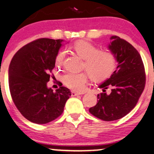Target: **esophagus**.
<instances>
[{"instance_id": "1", "label": "esophagus", "mask_w": 154, "mask_h": 154, "mask_svg": "<svg viewBox=\"0 0 154 154\" xmlns=\"http://www.w3.org/2000/svg\"><path fill=\"white\" fill-rule=\"evenodd\" d=\"M72 96H76V95H81L82 94V93H77V92H75V91H72Z\"/></svg>"}]
</instances>
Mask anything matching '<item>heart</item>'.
Segmentation results:
<instances>
[{
    "label": "heart",
    "instance_id": "heart-1",
    "mask_svg": "<svg viewBox=\"0 0 154 154\" xmlns=\"http://www.w3.org/2000/svg\"><path fill=\"white\" fill-rule=\"evenodd\" d=\"M73 48L77 54L85 59L84 68L92 79L103 81L114 73L117 66V59L112 51H100L99 48L85 40H79L74 44ZM65 53L60 51L56 56V63L62 64ZM89 76L86 72H67L62 76V82L72 91L82 92L86 88Z\"/></svg>",
    "mask_w": 154,
    "mask_h": 154
}]
</instances>
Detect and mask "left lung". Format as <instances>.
<instances>
[{"label":"left lung","instance_id":"left-lung-1","mask_svg":"<svg viewBox=\"0 0 154 154\" xmlns=\"http://www.w3.org/2000/svg\"><path fill=\"white\" fill-rule=\"evenodd\" d=\"M109 49L116 55L118 66L111 76L100 85L103 93L98 103L90 108L91 114L103 121L121 119L134 109L146 85V73L141 56L130 43L119 37L111 36ZM112 88L110 94L105 93Z\"/></svg>","mask_w":154,"mask_h":154}]
</instances>
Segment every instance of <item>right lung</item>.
<instances>
[{
    "label": "right lung",
    "instance_id": "obj_1",
    "mask_svg": "<svg viewBox=\"0 0 154 154\" xmlns=\"http://www.w3.org/2000/svg\"><path fill=\"white\" fill-rule=\"evenodd\" d=\"M62 42L38 39L19 49L10 63L12 100L22 116L33 123L46 124L59 117L71 96L67 88L61 86L54 92L47 87Z\"/></svg>",
    "mask_w": 154,
    "mask_h": 154
}]
</instances>
